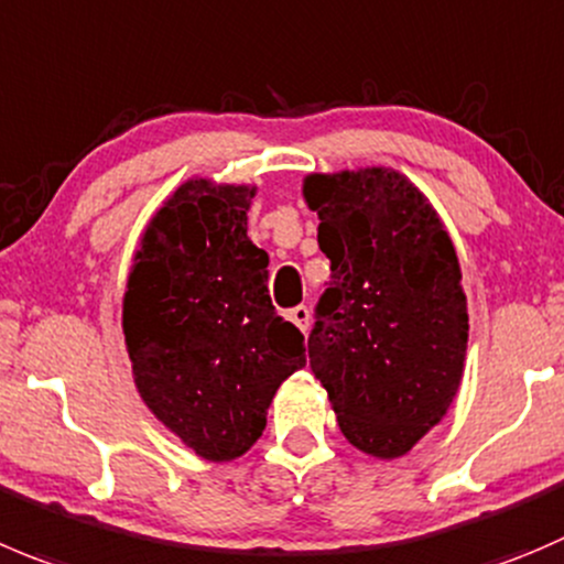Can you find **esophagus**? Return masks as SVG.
Returning <instances> with one entry per match:
<instances>
[{"instance_id": "esophagus-1", "label": "esophagus", "mask_w": 564, "mask_h": 564, "mask_svg": "<svg viewBox=\"0 0 564 564\" xmlns=\"http://www.w3.org/2000/svg\"><path fill=\"white\" fill-rule=\"evenodd\" d=\"M288 318H291L293 324H296L302 332L310 329V310L304 307V304H302V307H293L291 313H288Z\"/></svg>"}]
</instances>
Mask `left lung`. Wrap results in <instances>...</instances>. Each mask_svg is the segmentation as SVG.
Here are the masks:
<instances>
[{
  "mask_svg": "<svg viewBox=\"0 0 564 564\" xmlns=\"http://www.w3.org/2000/svg\"><path fill=\"white\" fill-rule=\"evenodd\" d=\"M332 282L307 348L343 437L404 457L446 417L468 354L457 249L421 187L388 165L307 174Z\"/></svg>",
  "mask_w": 564,
  "mask_h": 564,
  "instance_id": "1",
  "label": "left lung"
}]
</instances>
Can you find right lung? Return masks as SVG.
Here are the masks:
<instances>
[{
    "instance_id": "right-lung-1",
    "label": "right lung",
    "mask_w": 564,
    "mask_h": 564,
    "mask_svg": "<svg viewBox=\"0 0 564 564\" xmlns=\"http://www.w3.org/2000/svg\"><path fill=\"white\" fill-rule=\"evenodd\" d=\"M254 185L191 176L132 254L121 329L143 404L207 463L243 457L304 335L268 296V254L249 240Z\"/></svg>"
}]
</instances>
